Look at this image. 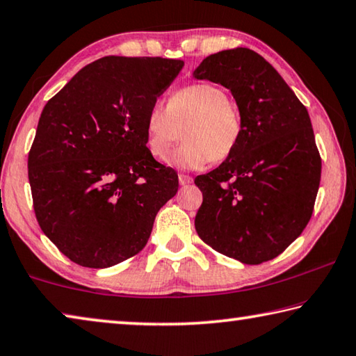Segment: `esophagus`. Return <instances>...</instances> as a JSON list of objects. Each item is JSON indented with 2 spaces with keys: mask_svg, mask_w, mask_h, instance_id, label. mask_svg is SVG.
I'll return each instance as SVG.
<instances>
[{
  "mask_svg": "<svg viewBox=\"0 0 356 356\" xmlns=\"http://www.w3.org/2000/svg\"><path fill=\"white\" fill-rule=\"evenodd\" d=\"M179 184L180 185H190V184H193V177L186 176V174H179Z\"/></svg>",
  "mask_w": 356,
  "mask_h": 356,
  "instance_id": "1",
  "label": "esophagus"
}]
</instances>
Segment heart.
<instances>
[{"mask_svg": "<svg viewBox=\"0 0 356 356\" xmlns=\"http://www.w3.org/2000/svg\"><path fill=\"white\" fill-rule=\"evenodd\" d=\"M184 127L185 143L170 159L180 170H201L212 159L226 160L243 135L238 106L212 83L190 84L174 92L168 104L156 100L147 108L144 130L150 155L165 160Z\"/></svg>", "mask_w": 356, "mask_h": 356, "instance_id": "b5f03b06", "label": "heart"}]
</instances>
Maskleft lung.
Segmentation results:
<instances>
[{"label": "left lung", "instance_id": "8db88e82", "mask_svg": "<svg viewBox=\"0 0 356 356\" xmlns=\"http://www.w3.org/2000/svg\"><path fill=\"white\" fill-rule=\"evenodd\" d=\"M193 76L227 88L243 119L234 154L195 179L197 236L243 264L267 262L303 232L314 209L322 160L308 110L250 48L210 55Z\"/></svg>", "mask_w": 356, "mask_h": 356}]
</instances>
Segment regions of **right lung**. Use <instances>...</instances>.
<instances>
[{
    "label": "right lung",
    "mask_w": 356,
    "mask_h": 356,
    "mask_svg": "<svg viewBox=\"0 0 356 356\" xmlns=\"http://www.w3.org/2000/svg\"><path fill=\"white\" fill-rule=\"evenodd\" d=\"M180 59L105 56L83 67L40 114L28 155L35 218L72 262L106 268L146 246L177 172L146 146L147 108Z\"/></svg>",
    "instance_id": "1"
}]
</instances>
